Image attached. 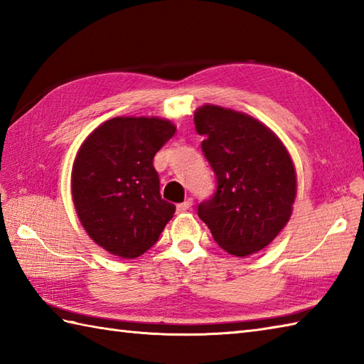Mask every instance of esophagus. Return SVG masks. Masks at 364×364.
I'll return each mask as SVG.
<instances>
[{
  "label": "esophagus",
  "instance_id": "1",
  "mask_svg": "<svg viewBox=\"0 0 364 364\" xmlns=\"http://www.w3.org/2000/svg\"><path fill=\"white\" fill-rule=\"evenodd\" d=\"M192 206V200H186V202L176 205V213H186Z\"/></svg>",
  "mask_w": 364,
  "mask_h": 364
}]
</instances>
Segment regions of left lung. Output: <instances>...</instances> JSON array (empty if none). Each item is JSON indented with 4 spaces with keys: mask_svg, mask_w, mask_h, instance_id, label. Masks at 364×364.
<instances>
[{
    "mask_svg": "<svg viewBox=\"0 0 364 364\" xmlns=\"http://www.w3.org/2000/svg\"><path fill=\"white\" fill-rule=\"evenodd\" d=\"M194 123L215 175V192L198 205V218L230 255L259 252L291 218L297 184L289 153L272 131L242 112L206 105Z\"/></svg>",
    "mask_w": 364,
    "mask_h": 364,
    "instance_id": "1",
    "label": "left lung"
}]
</instances>
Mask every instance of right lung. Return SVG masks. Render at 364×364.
<instances>
[{
  "mask_svg": "<svg viewBox=\"0 0 364 364\" xmlns=\"http://www.w3.org/2000/svg\"><path fill=\"white\" fill-rule=\"evenodd\" d=\"M175 131L156 117H115L98 127L76 154V213L87 235L115 257H141L173 218L175 205L161 198L153 158Z\"/></svg>",
  "mask_w": 364,
  "mask_h": 364,
  "instance_id": "obj_1",
  "label": "right lung"
}]
</instances>
